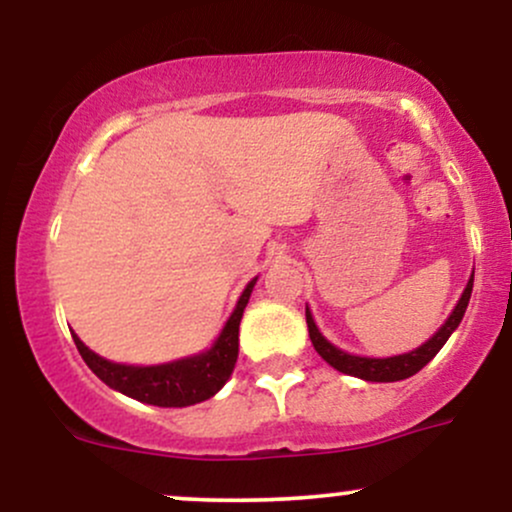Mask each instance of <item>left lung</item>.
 Returning a JSON list of instances; mask_svg holds the SVG:
<instances>
[{
    "mask_svg": "<svg viewBox=\"0 0 512 512\" xmlns=\"http://www.w3.org/2000/svg\"><path fill=\"white\" fill-rule=\"evenodd\" d=\"M472 286H474V274L469 276L467 286H464L462 298L457 301L455 310H452L445 325L428 339L426 344H421L419 349L409 351V354H399V356H390V358H368V356H354V354H346V351L337 349V346L327 342L322 337L320 330H317L313 315L310 310L305 308V322H308V332H310V342H313L315 351L330 363L332 368H337L339 373L346 375H354V378L368 380V383H397V380L411 378L414 373H419L421 368L431 361L433 356L443 349V344L448 342V337L452 332L457 330V325L462 322L464 310L469 305V296H472Z\"/></svg>",
    "mask_w": 512,
    "mask_h": 512,
    "instance_id": "1",
    "label": "left lung"
}]
</instances>
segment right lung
<instances>
[{
  "instance_id": "right-lung-1",
  "label": "right lung",
  "mask_w": 512,
  "mask_h": 512,
  "mask_svg": "<svg viewBox=\"0 0 512 512\" xmlns=\"http://www.w3.org/2000/svg\"><path fill=\"white\" fill-rule=\"evenodd\" d=\"M255 281L257 279H252L245 286L243 296L238 298L236 310L223 325L219 339L202 354L161 363V366H125V363H113L108 358L93 354L76 334H72L74 344L86 361V366L105 385L122 392V395L144 404H154V407H190V404H199L204 399L214 397L226 385V380L231 378L233 368H236L240 317H243L245 305L250 301Z\"/></svg>"
}]
</instances>
